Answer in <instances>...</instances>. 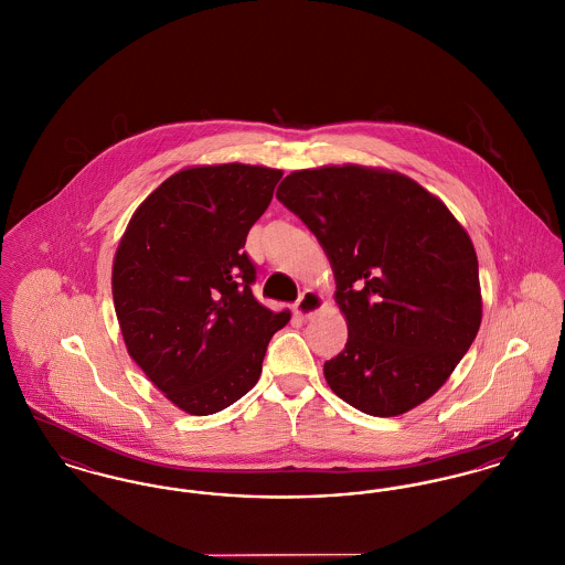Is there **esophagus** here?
Segmentation results:
<instances>
[{"label": "esophagus", "instance_id": "esophagus-1", "mask_svg": "<svg viewBox=\"0 0 565 565\" xmlns=\"http://www.w3.org/2000/svg\"><path fill=\"white\" fill-rule=\"evenodd\" d=\"M322 307H324L322 295H318L316 290H305L300 295V299L297 300V305H295V316L305 320V318H311L313 313H318Z\"/></svg>", "mask_w": 565, "mask_h": 565}]
</instances>
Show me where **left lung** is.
I'll return each mask as SVG.
<instances>
[{
  "mask_svg": "<svg viewBox=\"0 0 565 565\" xmlns=\"http://www.w3.org/2000/svg\"><path fill=\"white\" fill-rule=\"evenodd\" d=\"M316 234L348 322L324 363L332 393L369 416H398L435 395L482 320L478 258L448 206L384 168L297 170L277 188Z\"/></svg>",
  "mask_w": 565,
  "mask_h": 565,
  "instance_id": "left-lung-1",
  "label": "left lung"
}]
</instances>
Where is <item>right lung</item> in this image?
<instances>
[{
	"mask_svg": "<svg viewBox=\"0 0 565 565\" xmlns=\"http://www.w3.org/2000/svg\"><path fill=\"white\" fill-rule=\"evenodd\" d=\"M281 174L238 162L179 170L119 241L113 300L128 354L188 414L249 393L270 337L290 320L254 299L256 266L243 249Z\"/></svg>",
	"mask_w": 565,
	"mask_h": 565,
	"instance_id": "obj_1",
	"label": "right lung"
}]
</instances>
